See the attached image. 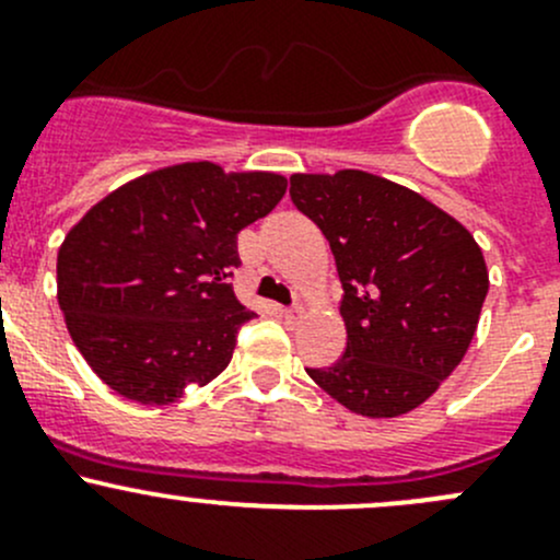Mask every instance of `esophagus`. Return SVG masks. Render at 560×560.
Masks as SVG:
<instances>
[{"instance_id":"obj_1","label":"esophagus","mask_w":560,"mask_h":560,"mask_svg":"<svg viewBox=\"0 0 560 560\" xmlns=\"http://www.w3.org/2000/svg\"><path fill=\"white\" fill-rule=\"evenodd\" d=\"M296 313H299L296 307H280V315H282V318H296Z\"/></svg>"}]
</instances>
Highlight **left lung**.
I'll use <instances>...</instances> for the list:
<instances>
[{
  "label": "left lung",
  "mask_w": 560,
  "mask_h": 560,
  "mask_svg": "<svg viewBox=\"0 0 560 560\" xmlns=\"http://www.w3.org/2000/svg\"><path fill=\"white\" fill-rule=\"evenodd\" d=\"M291 201L326 236L342 282L346 353L310 378L359 417L422 406L466 357L490 278L463 223L368 174H293Z\"/></svg>",
  "instance_id": "1"
}]
</instances>
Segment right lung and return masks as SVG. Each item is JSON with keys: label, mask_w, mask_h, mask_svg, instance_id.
Returning <instances> with one entry per match:
<instances>
[{"label": "right lung", "mask_w": 560, "mask_h": 560, "mask_svg": "<svg viewBox=\"0 0 560 560\" xmlns=\"http://www.w3.org/2000/svg\"><path fill=\"white\" fill-rule=\"evenodd\" d=\"M288 179L198 160L130 179L65 236L57 299L97 378L141 406H168L229 368L253 310L236 299V234L267 218Z\"/></svg>", "instance_id": "1"}]
</instances>
